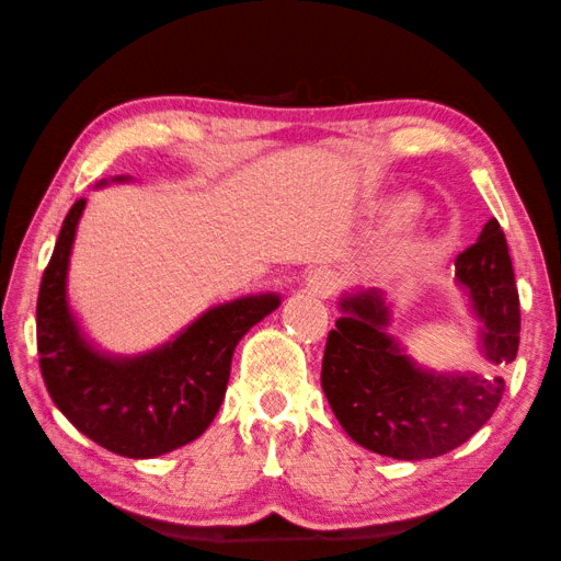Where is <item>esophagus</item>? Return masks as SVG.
Returning <instances> with one entry per match:
<instances>
[{"label": "esophagus", "instance_id": "esophagus-1", "mask_svg": "<svg viewBox=\"0 0 561 561\" xmlns=\"http://www.w3.org/2000/svg\"><path fill=\"white\" fill-rule=\"evenodd\" d=\"M309 287L311 291L319 294V297H331V294L335 291V287H339V277H335L333 270H313L309 274Z\"/></svg>", "mask_w": 561, "mask_h": 561}]
</instances>
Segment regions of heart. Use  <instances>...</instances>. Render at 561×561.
I'll return each mask as SVG.
<instances>
[{
  "label": "heart",
  "mask_w": 561,
  "mask_h": 561,
  "mask_svg": "<svg viewBox=\"0 0 561 561\" xmlns=\"http://www.w3.org/2000/svg\"><path fill=\"white\" fill-rule=\"evenodd\" d=\"M410 210H412V206H407V203H400V208H394V218L397 220H404L407 216H410Z\"/></svg>",
  "instance_id": "1"
}]
</instances>
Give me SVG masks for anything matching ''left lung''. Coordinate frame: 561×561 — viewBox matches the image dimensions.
<instances>
[{
    "label": "left lung",
    "instance_id": "1",
    "mask_svg": "<svg viewBox=\"0 0 561 561\" xmlns=\"http://www.w3.org/2000/svg\"><path fill=\"white\" fill-rule=\"evenodd\" d=\"M456 279L483 321L481 341L493 365L515 360L520 345V297L501 222H485L456 257ZM345 316L329 333L321 387L345 434L375 454L420 461L456 449L501 404V375H436L416 368L385 333L390 311L378 291L341 301Z\"/></svg>",
    "mask_w": 561,
    "mask_h": 561
}]
</instances>
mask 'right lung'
<instances>
[{"label": "right lung", "instance_id": "obj_1", "mask_svg": "<svg viewBox=\"0 0 561 561\" xmlns=\"http://www.w3.org/2000/svg\"><path fill=\"white\" fill-rule=\"evenodd\" d=\"M85 198L70 206L36 304L38 365L68 422L103 449L154 458L188 444L218 414L232 351L254 323L279 307L262 294L203 313L176 341L139 358H107L83 341L66 301V272Z\"/></svg>", "mask_w": 561, "mask_h": 561}]
</instances>
